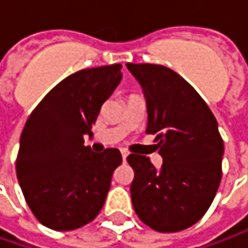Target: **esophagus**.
<instances>
[{"mask_svg": "<svg viewBox=\"0 0 248 248\" xmlns=\"http://www.w3.org/2000/svg\"><path fill=\"white\" fill-rule=\"evenodd\" d=\"M121 156H123V161H125L127 157H128V152H127L125 149H123V150H121Z\"/></svg>", "mask_w": 248, "mask_h": 248, "instance_id": "1", "label": "esophagus"}]
</instances>
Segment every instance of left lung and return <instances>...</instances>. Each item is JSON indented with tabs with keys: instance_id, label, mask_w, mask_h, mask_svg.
Here are the masks:
<instances>
[{
	"instance_id": "obj_1",
	"label": "left lung",
	"mask_w": 248,
	"mask_h": 248,
	"mask_svg": "<svg viewBox=\"0 0 248 248\" xmlns=\"http://www.w3.org/2000/svg\"><path fill=\"white\" fill-rule=\"evenodd\" d=\"M142 87L146 132L156 135L163 164L129 155L134 168L131 199L139 219L157 232L195 225L214 200L222 178L224 140L218 123L196 90L166 66L127 63Z\"/></svg>"
}]
</instances>
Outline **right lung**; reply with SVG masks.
Returning <instances> with one entry per match:
<instances>
[{
  "label": "right lung",
  "instance_id": "add662e5",
  "mask_svg": "<svg viewBox=\"0 0 248 248\" xmlns=\"http://www.w3.org/2000/svg\"><path fill=\"white\" fill-rule=\"evenodd\" d=\"M121 64L85 69L49 91L26 121L16 175L35 218L53 231H74L105 204L119 149L84 146L102 105L121 81Z\"/></svg>",
  "mask_w": 248,
  "mask_h": 248
}]
</instances>
